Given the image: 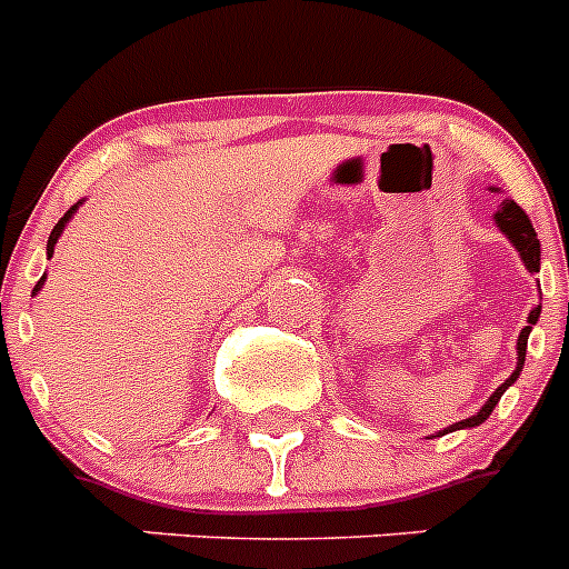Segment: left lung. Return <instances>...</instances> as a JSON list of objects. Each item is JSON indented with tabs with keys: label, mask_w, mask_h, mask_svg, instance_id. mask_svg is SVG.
Returning a JSON list of instances; mask_svg holds the SVG:
<instances>
[{
	"label": "left lung",
	"mask_w": 569,
	"mask_h": 569,
	"mask_svg": "<svg viewBox=\"0 0 569 569\" xmlns=\"http://www.w3.org/2000/svg\"><path fill=\"white\" fill-rule=\"evenodd\" d=\"M496 224H499L501 233H505L507 239H510L512 244H516V250H519V256H521V259H525L527 270H530V273H539L541 244H539V236H536V230H532L530 216H527L525 210L519 208V204L512 202V199H505V202H501V208H499V213H496ZM539 313H541V305H539V308H532V310H530V316H527V328L521 330V336H519V367H516V370H512L510 379H507L505 385H501L499 390H496V393L490 396V399H487V405L481 407L479 413L470 416V419H465V421H459V425L447 427L445 433H453V430H459V427H476V425H481V421H485V419H490L492 407L499 405L501 393H505V390H507V387L512 385V381L519 379L521 367H525L527 336H530L532 325H536V321H539Z\"/></svg>",
	"instance_id": "8db88e82"
}]
</instances>
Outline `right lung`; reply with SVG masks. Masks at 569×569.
<instances>
[{"mask_svg":"<svg viewBox=\"0 0 569 569\" xmlns=\"http://www.w3.org/2000/svg\"><path fill=\"white\" fill-rule=\"evenodd\" d=\"M77 208H79V202H77V204H70V210H68V213L62 216V219H59V222H57V228L50 230V239H48V256H53V244H57V239H59V236H62L64 224H68V219H70V216H73V210H77ZM42 281H44V276H42V279L37 281V288H33V290H39V288H42Z\"/></svg>","mask_w":569,"mask_h":569,"instance_id":"1","label":"right lung"}]
</instances>
